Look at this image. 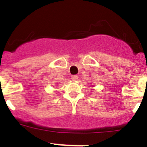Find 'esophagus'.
Masks as SVG:
<instances>
[{"label": "esophagus", "instance_id": "esophagus-1", "mask_svg": "<svg viewBox=\"0 0 147 147\" xmlns=\"http://www.w3.org/2000/svg\"><path fill=\"white\" fill-rule=\"evenodd\" d=\"M78 78H79V76H78L77 75H73V76H71V80H74V81H76V80H78Z\"/></svg>", "mask_w": 147, "mask_h": 147}]
</instances>
